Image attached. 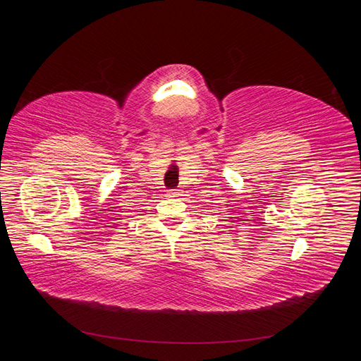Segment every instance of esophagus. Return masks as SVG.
<instances>
[{
	"label": "esophagus",
	"mask_w": 361,
	"mask_h": 361,
	"mask_svg": "<svg viewBox=\"0 0 361 361\" xmlns=\"http://www.w3.org/2000/svg\"><path fill=\"white\" fill-rule=\"evenodd\" d=\"M169 195L170 197H179L180 192L178 190H171V191H169Z\"/></svg>",
	"instance_id": "34e87169"
}]
</instances>
